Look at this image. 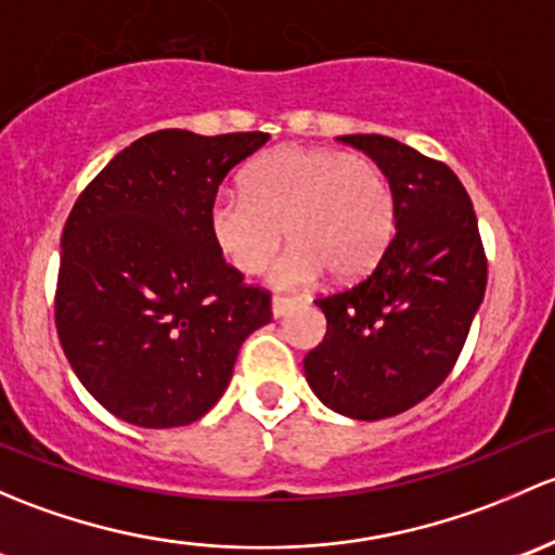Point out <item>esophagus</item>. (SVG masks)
Returning <instances> with one entry per match:
<instances>
[{
  "label": "esophagus",
  "instance_id": "obj_1",
  "mask_svg": "<svg viewBox=\"0 0 555 555\" xmlns=\"http://www.w3.org/2000/svg\"><path fill=\"white\" fill-rule=\"evenodd\" d=\"M296 305H299V301L291 299V296H272V315H275V318H283L285 312L294 310Z\"/></svg>",
  "mask_w": 555,
  "mask_h": 555
}]
</instances>
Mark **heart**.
Wrapping results in <instances>:
<instances>
[{
    "label": "heart",
    "mask_w": 555,
    "mask_h": 555,
    "mask_svg": "<svg viewBox=\"0 0 555 555\" xmlns=\"http://www.w3.org/2000/svg\"><path fill=\"white\" fill-rule=\"evenodd\" d=\"M272 267L280 288H305L325 270L339 280L365 275L396 230V197L385 170L363 154L312 146H280L245 173V194L210 199L208 232L216 248L243 275Z\"/></svg>",
    "instance_id": "1"
}]
</instances>
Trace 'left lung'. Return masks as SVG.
Here are the masks:
<instances>
[{
	"instance_id": "left-lung-1",
	"label": "left lung",
	"mask_w": 555,
	"mask_h": 555,
	"mask_svg": "<svg viewBox=\"0 0 555 555\" xmlns=\"http://www.w3.org/2000/svg\"><path fill=\"white\" fill-rule=\"evenodd\" d=\"M392 186L396 235L356 285L320 296L325 336L305 376L331 411L387 420L425 401L454 369L487 291L478 219L449 165L387 135H339Z\"/></svg>"
}]
</instances>
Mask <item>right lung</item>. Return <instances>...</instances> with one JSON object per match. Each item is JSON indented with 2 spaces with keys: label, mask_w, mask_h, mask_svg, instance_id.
Returning a JSON list of instances; mask_svg holds the SVG:
<instances>
[{
  "label": "right lung",
  "mask_w": 555,
  "mask_h": 555,
  "mask_svg": "<svg viewBox=\"0 0 555 555\" xmlns=\"http://www.w3.org/2000/svg\"><path fill=\"white\" fill-rule=\"evenodd\" d=\"M267 133L157 130L79 194L61 237L55 325L106 411L150 430L197 422L224 396L240 345L272 320L208 232L210 199Z\"/></svg>",
  "instance_id": "obj_1"
}]
</instances>
